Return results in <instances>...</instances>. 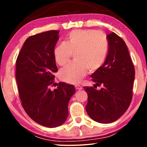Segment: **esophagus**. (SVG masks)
I'll return each mask as SVG.
<instances>
[{"mask_svg":"<svg viewBox=\"0 0 147 147\" xmlns=\"http://www.w3.org/2000/svg\"><path fill=\"white\" fill-rule=\"evenodd\" d=\"M75 87H76V89L78 90H82V88H83L81 86H79V85H76V86H75Z\"/></svg>","mask_w":147,"mask_h":147,"instance_id":"34e87169","label":"esophagus"}]
</instances>
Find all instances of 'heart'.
I'll use <instances>...</instances> for the list:
<instances>
[{"label":"heart","instance_id":"heart-1","mask_svg":"<svg viewBox=\"0 0 147 147\" xmlns=\"http://www.w3.org/2000/svg\"><path fill=\"white\" fill-rule=\"evenodd\" d=\"M109 44L106 36L96 30H76L67 36L65 43L59 44L54 50L55 61L64 65L76 53V62L68 64L60 70L63 81L77 84L87 73L97 71L107 57Z\"/></svg>","mask_w":147,"mask_h":147}]
</instances>
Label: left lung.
<instances>
[{"instance_id": "obj_1", "label": "left lung", "mask_w": 147, "mask_h": 147, "mask_svg": "<svg viewBox=\"0 0 147 147\" xmlns=\"http://www.w3.org/2000/svg\"><path fill=\"white\" fill-rule=\"evenodd\" d=\"M106 37L109 44L107 57L103 65L91 75L92 81L102 87L100 90L84 87L88 96L86 112L92 120L102 124L116 121L127 110L135 76L124 40L114 32Z\"/></svg>"}]
</instances>
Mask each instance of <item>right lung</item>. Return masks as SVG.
<instances>
[{"label":"right lung","mask_w":147,"mask_h":147,"mask_svg":"<svg viewBox=\"0 0 147 147\" xmlns=\"http://www.w3.org/2000/svg\"><path fill=\"white\" fill-rule=\"evenodd\" d=\"M59 31H48L26 40L16 62V80L22 106L30 118L48 128L63 124L68 116V104L74 86L59 82L54 90L57 71L54 49Z\"/></svg>","instance_id":"obj_1"}]
</instances>
